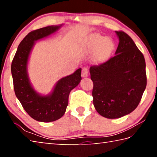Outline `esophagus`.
<instances>
[{"label":"esophagus","instance_id":"1","mask_svg":"<svg viewBox=\"0 0 157 157\" xmlns=\"http://www.w3.org/2000/svg\"><path fill=\"white\" fill-rule=\"evenodd\" d=\"M89 76V71H88V69L87 68H82V77H83V78H86V77H88Z\"/></svg>","mask_w":157,"mask_h":157}]
</instances>
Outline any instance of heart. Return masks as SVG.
Here are the masks:
<instances>
[{"instance_id": "obj_1", "label": "heart", "mask_w": 157, "mask_h": 157, "mask_svg": "<svg viewBox=\"0 0 157 157\" xmlns=\"http://www.w3.org/2000/svg\"><path fill=\"white\" fill-rule=\"evenodd\" d=\"M114 44L111 39L100 34H94L89 42V48L91 51H95L98 57L104 58L107 57L113 49Z\"/></svg>"}]
</instances>
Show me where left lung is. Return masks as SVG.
I'll use <instances>...</instances> for the list:
<instances>
[{"mask_svg": "<svg viewBox=\"0 0 157 157\" xmlns=\"http://www.w3.org/2000/svg\"><path fill=\"white\" fill-rule=\"evenodd\" d=\"M119 44L115 55L90 67L94 82L93 102L98 113L107 118H119L139 105L147 84L145 61L128 34L116 31Z\"/></svg>", "mask_w": 157, "mask_h": 157, "instance_id": "8db88e82", "label": "left lung"}]
</instances>
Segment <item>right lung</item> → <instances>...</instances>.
Wrapping results in <instances>:
<instances>
[{
  "instance_id": "1",
  "label": "right lung",
  "mask_w": 157,
  "mask_h": 157,
  "mask_svg": "<svg viewBox=\"0 0 157 157\" xmlns=\"http://www.w3.org/2000/svg\"><path fill=\"white\" fill-rule=\"evenodd\" d=\"M62 25H49L30 32L18 45L12 60L11 71L16 96L28 115L39 122L49 123L62 118L68 105L69 94L82 79V68H78L58 80L51 93L41 95L33 88L29 78L28 63L35 41L55 33Z\"/></svg>"
}]
</instances>
